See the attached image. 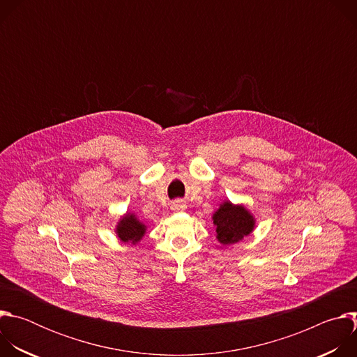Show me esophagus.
<instances>
[{
    "mask_svg": "<svg viewBox=\"0 0 357 357\" xmlns=\"http://www.w3.org/2000/svg\"><path fill=\"white\" fill-rule=\"evenodd\" d=\"M172 209L174 211H183L185 209V203L182 200H175L172 203Z\"/></svg>",
    "mask_w": 357,
    "mask_h": 357,
    "instance_id": "obj_1",
    "label": "esophagus"
}]
</instances>
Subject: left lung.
<instances>
[{
	"label": "left lung",
	"mask_w": 357,
	"mask_h": 357,
	"mask_svg": "<svg viewBox=\"0 0 357 357\" xmlns=\"http://www.w3.org/2000/svg\"><path fill=\"white\" fill-rule=\"evenodd\" d=\"M218 238L222 244H234L248 236L254 227L252 216L243 206H233L225 202L213 215Z\"/></svg>",
	"instance_id": "obj_1"
}]
</instances>
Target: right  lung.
I'll use <instances>...</instances> for the list:
<instances>
[{
	"instance_id": "add662e5",
	"label": "right lung",
	"mask_w": 357,
	"mask_h": 357,
	"mask_svg": "<svg viewBox=\"0 0 357 357\" xmlns=\"http://www.w3.org/2000/svg\"><path fill=\"white\" fill-rule=\"evenodd\" d=\"M144 233L145 226L134 215L124 216L117 226V234L124 243H137L142 238Z\"/></svg>"
}]
</instances>
